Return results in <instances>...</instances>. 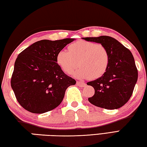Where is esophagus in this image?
Wrapping results in <instances>:
<instances>
[{"label":"esophagus","instance_id":"esophagus-1","mask_svg":"<svg viewBox=\"0 0 147 147\" xmlns=\"http://www.w3.org/2000/svg\"><path fill=\"white\" fill-rule=\"evenodd\" d=\"M77 85L78 86H79V87L83 88V87H85L86 86V83L83 82H81V81H77Z\"/></svg>","mask_w":147,"mask_h":147}]
</instances>
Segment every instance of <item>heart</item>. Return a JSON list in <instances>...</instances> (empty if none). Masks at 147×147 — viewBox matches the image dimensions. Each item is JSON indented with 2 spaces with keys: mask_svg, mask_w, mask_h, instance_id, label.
Instances as JSON below:
<instances>
[{
  "mask_svg": "<svg viewBox=\"0 0 147 147\" xmlns=\"http://www.w3.org/2000/svg\"><path fill=\"white\" fill-rule=\"evenodd\" d=\"M69 51L57 52L56 61L63 71L81 79H97L106 72L109 64V54L102 44L81 40L71 44Z\"/></svg>",
  "mask_w": 147,
  "mask_h": 147,
  "instance_id": "1",
  "label": "heart"
}]
</instances>
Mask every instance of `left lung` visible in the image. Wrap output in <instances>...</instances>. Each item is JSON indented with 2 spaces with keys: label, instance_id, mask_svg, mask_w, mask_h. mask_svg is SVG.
<instances>
[{
  "label": "left lung",
  "instance_id": "8db88e82",
  "mask_svg": "<svg viewBox=\"0 0 147 147\" xmlns=\"http://www.w3.org/2000/svg\"><path fill=\"white\" fill-rule=\"evenodd\" d=\"M82 39L102 44L109 54V64L105 74L87 82L95 90L94 95L88 100L94 106L107 109L122 107L131 98L138 80V70L131 52L107 36Z\"/></svg>",
  "mask_w": 147,
  "mask_h": 147
}]
</instances>
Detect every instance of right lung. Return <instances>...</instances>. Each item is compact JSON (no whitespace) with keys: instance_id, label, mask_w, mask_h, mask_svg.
Masks as SVG:
<instances>
[{"instance_id":"right-lung-1","label":"right lung","mask_w":147,"mask_h":147,"mask_svg":"<svg viewBox=\"0 0 147 147\" xmlns=\"http://www.w3.org/2000/svg\"><path fill=\"white\" fill-rule=\"evenodd\" d=\"M74 40H40L19 54L11 86L25 109L37 114L54 109L61 103L67 88L76 84L56 61L57 52Z\"/></svg>"}]
</instances>
